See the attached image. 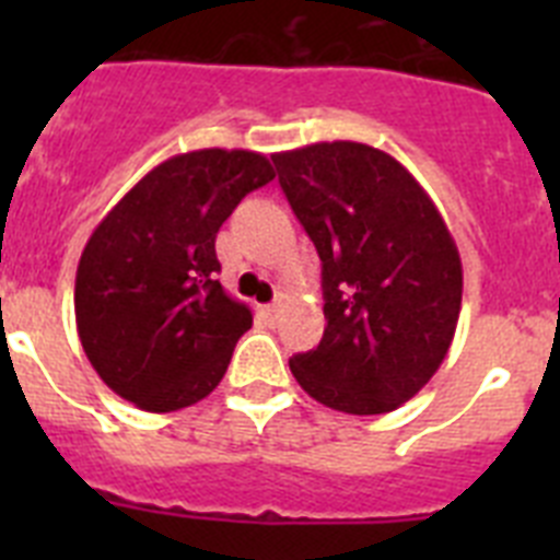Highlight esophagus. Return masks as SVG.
Listing matches in <instances>:
<instances>
[{
    "mask_svg": "<svg viewBox=\"0 0 560 560\" xmlns=\"http://www.w3.org/2000/svg\"><path fill=\"white\" fill-rule=\"evenodd\" d=\"M285 303H289V296H285V294H277L275 303H269V305H257V314L264 316L266 323L275 325L277 319H280V314H283Z\"/></svg>",
    "mask_w": 560,
    "mask_h": 560,
    "instance_id": "esophagus-1",
    "label": "esophagus"
}]
</instances>
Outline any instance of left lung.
Returning <instances> with one entry per match:
<instances>
[{"label":"left lung","instance_id":"left-lung-1","mask_svg":"<svg viewBox=\"0 0 560 560\" xmlns=\"http://www.w3.org/2000/svg\"><path fill=\"white\" fill-rule=\"evenodd\" d=\"M323 260L325 334L289 359L296 384L348 415H384L427 387L463 303L446 221L395 156L336 140L271 156Z\"/></svg>","mask_w":560,"mask_h":560}]
</instances>
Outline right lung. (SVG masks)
Wrapping results in <instances>:
<instances>
[{
	"mask_svg": "<svg viewBox=\"0 0 560 560\" xmlns=\"http://www.w3.org/2000/svg\"><path fill=\"white\" fill-rule=\"evenodd\" d=\"M275 167L244 148L171 156L122 196L83 246L75 323L108 389L145 412L192 407L219 387L249 305L215 280V235Z\"/></svg>",
	"mask_w": 560,
	"mask_h": 560,
	"instance_id": "1",
	"label": "right lung"
}]
</instances>
